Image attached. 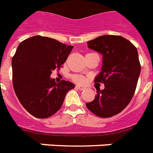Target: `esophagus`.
Returning <instances> with one entry per match:
<instances>
[{
	"mask_svg": "<svg viewBox=\"0 0 153 153\" xmlns=\"http://www.w3.org/2000/svg\"><path fill=\"white\" fill-rule=\"evenodd\" d=\"M76 88L79 89V90H80V91H83V90H85V89H86V87L83 86H79V85H77Z\"/></svg>",
	"mask_w": 153,
	"mask_h": 153,
	"instance_id": "34e87169",
	"label": "esophagus"
}]
</instances>
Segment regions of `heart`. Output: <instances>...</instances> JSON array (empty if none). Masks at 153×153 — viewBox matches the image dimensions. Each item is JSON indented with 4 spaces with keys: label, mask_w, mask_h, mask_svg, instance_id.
Segmentation results:
<instances>
[{
    "label": "heart",
    "mask_w": 153,
    "mask_h": 153,
    "mask_svg": "<svg viewBox=\"0 0 153 153\" xmlns=\"http://www.w3.org/2000/svg\"><path fill=\"white\" fill-rule=\"evenodd\" d=\"M72 79L74 80L77 83H83L85 81V79L82 75H79V74H74L72 77Z\"/></svg>",
    "instance_id": "b5f03b06"
}]
</instances>
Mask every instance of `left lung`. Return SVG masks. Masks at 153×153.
I'll return each instance as SVG.
<instances>
[{
	"instance_id": "obj_1",
	"label": "left lung",
	"mask_w": 153,
	"mask_h": 153,
	"mask_svg": "<svg viewBox=\"0 0 153 153\" xmlns=\"http://www.w3.org/2000/svg\"><path fill=\"white\" fill-rule=\"evenodd\" d=\"M89 48L102 55L101 72L95 82L104 83L94 101L86 103L90 111L101 117L121 113L130 102L140 73L137 50L120 36L105 35L87 42Z\"/></svg>"
}]
</instances>
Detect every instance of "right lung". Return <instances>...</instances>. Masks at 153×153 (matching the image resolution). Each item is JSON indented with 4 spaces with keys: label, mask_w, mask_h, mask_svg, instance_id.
Masks as SVG:
<instances>
[{
    "label": "right lung",
    "mask_w": 153,
    "mask_h": 153,
    "mask_svg": "<svg viewBox=\"0 0 153 153\" xmlns=\"http://www.w3.org/2000/svg\"><path fill=\"white\" fill-rule=\"evenodd\" d=\"M73 46L36 36L19 44L12 59L13 88L23 107L37 118H47L61 108L74 84L56 82L50 75L59 70Z\"/></svg>",
    "instance_id": "obj_1"
}]
</instances>
